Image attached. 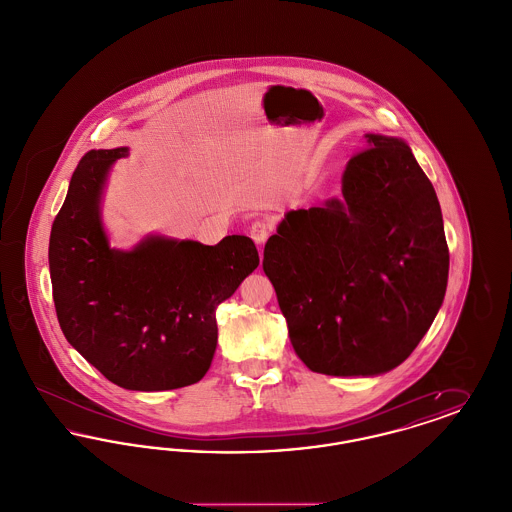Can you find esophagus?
Listing matches in <instances>:
<instances>
[{
	"mask_svg": "<svg viewBox=\"0 0 512 512\" xmlns=\"http://www.w3.org/2000/svg\"><path fill=\"white\" fill-rule=\"evenodd\" d=\"M249 236H251V240H253L255 244H265L268 238L267 222H265V220H255V222L249 226Z\"/></svg>",
	"mask_w": 512,
	"mask_h": 512,
	"instance_id": "1",
	"label": "esophagus"
}]
</instances>
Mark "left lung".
I'll list each match as a JSON object with an SVG mask.
<instances>
[{
    "mask_svg": "<svg viewBox=\"0 0 512 512\" xmlns=\"http://www.w3.org/2000/svg\"><path fill=\"white\" fill-rule=\"evenodd\" d=\"M341 176L343 199L290 211L263 270L297 357L328 376L401 365L438 315L449 249L438 195L399 138L366 134Z\"/></svg>",
    "mask_w": 512,
    "mask_h": 512,
    "instance_id": "obj_1",
    "label": "left lung"
}]
</instances>
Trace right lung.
<instances>
[{"mask_svg": "<svg viewBox=\"0 0 512 512\" xmlns=\"http://www.w3.org/2000/svg\"><path fill=\"white\" fill-rule=\"evenodd\" d=\"M128 147L92 149L73 172L51 226L49 274L59 326L74 349L124 390L163 391L199 382L217 349L215 311L255 268L251 238L217 245L147 236L113 249L99 203Z\"/></svg>", "mask_w": 512, "mask_h": 512, "instance_id": "obj_1", "label": "right lung"}]
</instances>
